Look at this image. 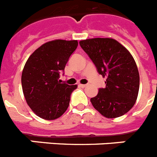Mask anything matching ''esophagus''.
Returning a JSON list of instances; mask_svg holds the SVG:
<instances>
[{"label": "esophagus", "instance_id": "obj_1", "mask_svg": "<svg viewBox=\"0 0 157 157\" xmlns=\"http://www.w3.org/2000/svg\"><path fill=\"white\" fill-rule=\"evenodd\" d=\"M79 86H80V88H85V87H87V84H79Z\"/></svg>", "mask_w": 157, "mask_h": 157}]
</instances>
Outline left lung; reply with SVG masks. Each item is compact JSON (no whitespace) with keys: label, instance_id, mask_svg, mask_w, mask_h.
<instances>
[{"label":"left lung","instance_id":"8db88e82","mask_svg":"<svg viewBox=\"0 0 157 157\" xmlns=\"http://www.w3.org/2000/svg\"><path fill=\"white\" fill-rule=\"evenodd\" d=\"M98 73L107 77L104 88L91 98L95 110L107 118L122 116L133 107L140 84L138 69L133 56L118 41L95 38L80 41Z\"/></svg>","mask_w":157,"mask_h":157}]
</instances>
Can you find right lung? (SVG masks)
<instances>
[{
	"label": "right lung",
	"instance_id": "right-lung-1",
	"mask_svg": "<svg viewBox=\"0 0 157 157\" xmlns=\"http://www.w3.org/2000/svg\"><path fill=\"white\" fill-rule=\"evenodd\" d=\"M77 46V40L56 39L43 44L28 58L22 72V88L37 116L54 120L67 110L77 85L62 84L58 79Z\"/></svg>",
	"mask_w": 157,
	"mask_h": 157
}]
</instances>
